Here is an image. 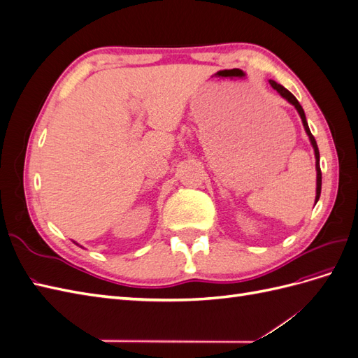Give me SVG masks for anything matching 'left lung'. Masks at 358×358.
Listing matches in <instances>:
<instances>
[{
  "label": "left lung",
  "mask_w": 358,
  "mask_h": 358,
  "mask_svg": "<svg viewBox=\"0 0 358 358\" xmlns=\"http://www.w3.org/2000/svg\"><path fill=\"white\" fill-rule=\"evenodd\" d=\"M268 83L272 85V88L278 91V94L282 96V99H285L289 104H292L296 107V110L299 112L300 117H301V122H303V127H305V131L310 140V145L313 148V152H315V167H317V196H315V203L320 200V196H321V169H320V150H318V146H317V140L315 137L312 136L310 129H309V125H308V121H306V116H305V110H303V107L300 106V103L297 101V99L294 95H292L287 88H284L282 85L276 83L275 80H268Z\"/></svg>",
  "instance_id": "left-lung-1"
}]
</instances>
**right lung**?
Wrapping results in <instances>:
<instances>
[{
    "label": "right lung",
    "mask_w": 358,
    "mask_h": 358,
    "mask_svg": "<svg viewBox=\"0 0 358 358\" xmlns=\"http://www.w3.org/2000/svg\"><path fill=\"white\" fill-rule=\"evenodd\" d=\"M74 243H76V242H74ZM76 245H79V243H76Z\"/></svg>",
    "instance_id": "1"
}]
</instances>
